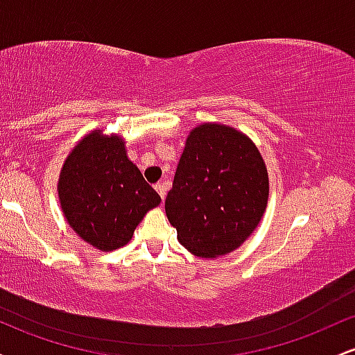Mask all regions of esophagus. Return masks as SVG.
Here are the masks:
<instances>
[{
    "mask_svg": "<svg viewBox=\"0 0 355 355\" xmlns=\"http://www.w3.org/2000/svg\"><path fill=\"white\" fill-rule=\"evenodd\" d=\"M155 190L158 191V195H160L162 200H165L166 191H168V182H160V183H157V185H155Z\"/></svg>",
    "mask_w": 355,
    "mask_h": 355,
    "instance_id": "obj_1",
    "label": "esophagus"
}]
</instances>
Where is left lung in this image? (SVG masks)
I'll return each mask as SVG.
<instances>
[{
	"mask_svg": "<svg viewBox=\"0 0 355 355\" xmlns=\"http://www.w3.org/2000/svg\"><path fill=\"white\" fill-rule=\"evenodd\" d=\"M267 198L268 175L257 146L230 126L205 123L187 138L165 211L178 242L210 259L242 245Z\"/></svg>",
	"mask_w": 355,
	"mask_h": 355,
	"instance_id": "left-lung-1",
	"label": "left lung"
}]
</instances>
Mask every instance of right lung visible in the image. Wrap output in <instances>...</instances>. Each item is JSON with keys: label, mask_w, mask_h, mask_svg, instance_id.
<instances>
[{"label": "right lung", "mask_w": 355, "mask_h": 355, "mask_svg": "<svg viewBox=\"0 0 355 355\" xmlns=\"http://www.w3.org/2000/svg\"><path fill=\"white\" fill-rule=\"evenodd\" d=\"M64 218L89 245L115 250L126 245L160 195L128 160L123 138L87 135L64 162L58 182Z\"/></svg>", "instance_id": "obj_1"}]
</instances>
